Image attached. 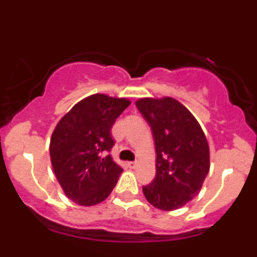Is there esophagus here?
<instances>
[{
    "instance_id": "34e87169",
    "label": "esophagus",
    "mask_w": 257,
    "mask_h": 257,
    "mask_svg": "<svg viewBox=\"0 0 257 257\" xmlns=\"http://www.w3.org/2000/svg\"><path fill=\"white\" fill-rule=\"evenodd\" d=\"M127 166H128L130 169H136V167H138V162H128Z\"/></svg>"
}]
</instances>
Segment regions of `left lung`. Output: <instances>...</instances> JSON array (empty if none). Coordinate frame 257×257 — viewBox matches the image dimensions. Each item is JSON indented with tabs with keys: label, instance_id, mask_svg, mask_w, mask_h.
<instances>
[{
	"label": "left lung",
	"instance_id": "1",
	"mask_svg": "<svg viewBox=\"0 0 257 257\" xmlns=\"http://www.w3.org/2000/svg\"><path fill=\"white\" fill-rule=\"evenodd\" d=\"M136 106L153 131L156 178L143 187L147 201L162 211L185 206L210 171V148L194 115L172 97H143Z\"/></svg>",
	"mask_w": 257,
	"mask_h": 257
}]
</instances>
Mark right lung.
<instances>
[{"label": "right lung", "instance_id": "1", "mask_svg": "<svg viewBox=\"0 0 257 257\" xmlns=\"http://www.w3.org/2000/svg\"><path fill=\"white\" fill-rule=\"evenodd\" d=\"M131 101L94 94L78 101L56 124L50 158L65 196L79 206H95L112 193L122 167L103 157L114 145L112 126Z\"/></svg>", "mask_w": 257, "mask_h": 257}]
</instances>
